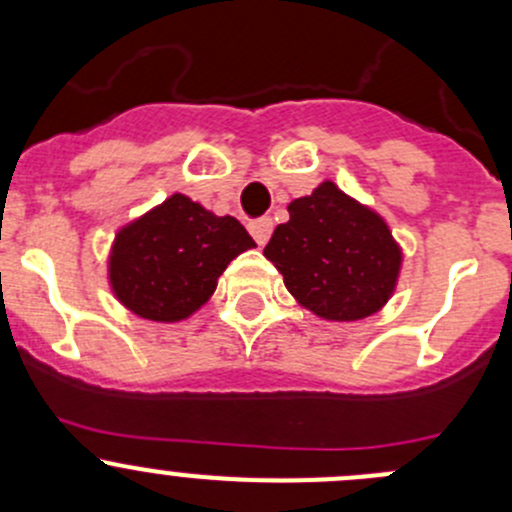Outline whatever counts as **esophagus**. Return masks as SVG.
Returning <instances> with one entry per match:
<instances>
[{
	"label": "esophagus",
	"instance_id": "1",
	"mask_svg": "<svg viewBox=\"0 0 512 512\" xmlns=\"http://www.w3.org/2000/svg\"><path fill=\"white\" fill-rule=\"evenodd\" d=\"M247 227H250V235L255 237L257 245L262 247L267 240H270L272 227H275V223H272V218H257V220H252V223Z\"/></svg>",
	"mask_w": 512,
	"mask_h": 512
}]
</instances>
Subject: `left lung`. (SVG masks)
<instances>
[{
	"label": "left lung",
	"instance_id": "obj_1",
	"mask_svg": "<svg viewBox=\"0 0 512 512\" xmlns=\"http://www.w3.org/2000/svg\"><path fill=\"white\" fill-rule=\"evenodd\" d=\"M287 210L289 220L272 232L265 257L282 272L294 299L332 322L379 312L401 270L389 225L329 180Z\"/></svg>",
	"mask_w": 512,
	"mask_h": 512
}]
</instances>
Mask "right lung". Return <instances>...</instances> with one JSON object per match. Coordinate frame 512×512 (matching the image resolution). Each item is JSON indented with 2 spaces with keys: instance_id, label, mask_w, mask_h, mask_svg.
<instances>
[{
  "instance_id": "1",
  "label": "right lung",
  "mask_w": 512,
  "mask_h": 512,
  "mask_svg": "<svg viewBox=\"0 0 512 512\" xmlns=\"http://www.w3.org/2000/svg\"><path fill=\"white\" fill-rule=\"evenodd\" d=\"M250 247L255 240L235 218H218L175 193L118 230L108 280L138 317L180 322L208 302L225 267Z\"/></svg>"
}]
</instances>
